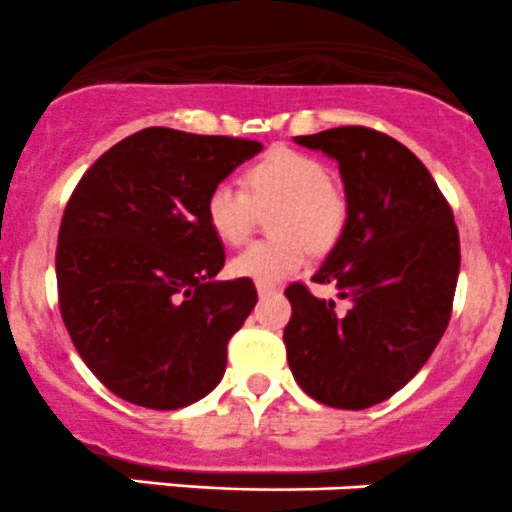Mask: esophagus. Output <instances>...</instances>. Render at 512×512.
Masks as SVG:
<instances>
[{
    "instance_id": "esophagus-1",
    "label": "esophagus",
    "mask_w": 512,
    "mask_h": 512,
    "mask_svg": "<svg viewBox=\"0 0 512 512\" xmlns=\"http://www.w3.org/2000/svg\"><path fill=\"white\" fill-rule=\"evenodd\" d=\"M277 287L275 285H265V282H257V295L267 297V295H275Z\"/></svg>"
}]
</instances>
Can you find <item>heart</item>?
Here are the masks:
<instances>
[{"label":"heart","mask_w":512,"mask_h":512,"mask_svg":"<svg viewBox=\"0 0 512 512\" xmlns=\"http://www.w3.org/2000/svg\"><path fill=\"white\" fill-rule=\"evenodd\" d=\"M242 185L227 182L205 197V220L212 235L225 245H242L250 237L255 207L275 205L270 230L275 235L252 242L230 262V272L247 280H287L302 270L315 252H327L345 235L350 200L340 182L327 175L325 162L307 152L275 147L242 175Z\"/></svg>","instance_id":"1"}]
</instances>
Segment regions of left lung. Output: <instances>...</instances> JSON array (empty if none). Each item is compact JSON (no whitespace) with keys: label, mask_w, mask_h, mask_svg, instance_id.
<instances>
[{"label":"left lung","mask_w":512,"mask_h":512,"mask_svg":"<svg viewBox=\"0 0 512 512\" xmlns=\"http://www.w3.org/2000/svg\"><path fill=\"white\" fill-rule=\"evenodd\" d=\"M335 157L350 220L320 270V300L302 282L282 340L297 385L317 403L365 410L405 388L438 347L453 312L460 237L448 200L405 145L370 127L295 137Z\"/></svg>","instance_id":"obj_1"}]
</instances>
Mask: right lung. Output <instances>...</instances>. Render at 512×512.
<instances>
[{"instance_id":"1","label":"right lung","mask_w":512,"mask_h":512,"mask_svg":"<svg viewBox=\"0 0 512 512\" xmlns=\"http://www.w3.org/2000/svg\"><path fill=\"white\" fill-rule=\"evenodd\" d=\"M260 142L147 127L82 175L57 237V295L84 365L117 398L177 410L217 388L255 282L215 280L205 197Z\"/></svg>"}]
</instances>
